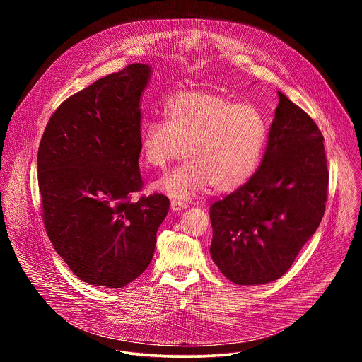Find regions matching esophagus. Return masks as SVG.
Wrapping results in <instances>:
<instances>
[{
	"label": "esophagus",
	"mask_w": 362,
	"mask_h": 362,
	"mask_svg": "<svg viewBox=\"0 0 362 362\" xmlns=\"http://www.w3.org/2000/svg\"><path fill=\"white\" fill-rule=\"evenodd\" d=\"M170 208H172L173 212H180V211H183V209L187 208V204H186L185 202H180V200L173 199V200L170 202Z\"/></svg>",
	"instance_id": "1"
}]
</instances>
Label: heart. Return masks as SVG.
<instances>
[{
	"mask_svg": "<svg viewBox=\"0 0 362 362\" xmlns=\"http://www.w3.org/2000/svg\"><path fill=\"white\" fill-rule=\"evenodd\" d=\"M163 120H147L140 132L143 166L162 169L183 154L187 162L154 182L151 189L176 200L208 190L232 192L259 168L268 137L262 113L208 91L169 97Z\"/></svg>",
	"mask_w": 362,
	"mask_h": 362,
	"instance_id": "obj_1",
	"label": "heart"
}]
</instances>
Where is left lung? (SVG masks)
I'll use <instances>...</instances> for the list:
<instances>
[{"instance_id": "left-lung-1", "label": "left lung", "mask_w": 362, "mask_h": 362, "mask_svg": "<svg viewBox=\"0 0 362 362\" xmlns=\"http://www.w3.org/2000/svg\"><path fill=\"white\" fill-rule=\"evenodd\" d=\"M262 163L242 187L211 206V255L236 285L281 278L318 229L327 202L324 137L281 91Z\"/></svg>"}]
</instances>
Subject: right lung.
I'll return each mask as SVG.
<instances>
[{"instance_id": "1", "label": "right lung", "mask_w": 362, "mask_h": 362, "mask_svg": "<svg viewBox=\"0 0 362 362\" xmlns=\"http://www.w3.org/2000/svg\"><path fill=\"white\" fill-rule=\"evenodd\" d=\"M147 64H130L67 98L38 148L42 221L56 252L81 281L123 288L151 262L169 199L140 190V95Z\"/></svg>"}]
</instances>
